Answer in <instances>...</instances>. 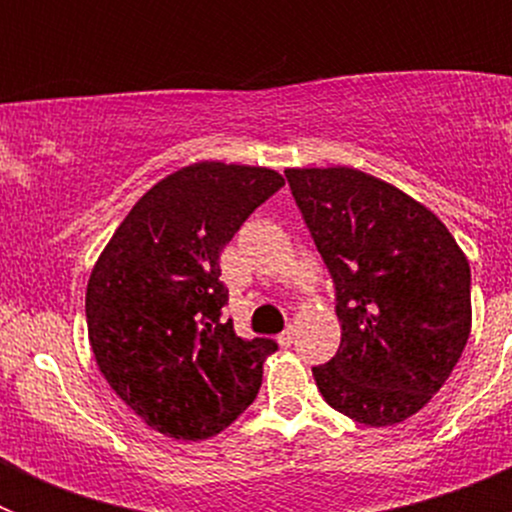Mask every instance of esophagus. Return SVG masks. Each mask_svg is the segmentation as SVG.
I'll list each match as a JSON object with an SVG mask.
<instances>
[{"label": "esophagus", "mask_w": 512, "mask_h": 512, "mask_svg": "<svg viewBox=\"0 0 512 512\" xmlns=\"http://www.w3.org/2000/svg\"><path fill=\"white\" fill-rule=\"evenodd\" d=\"M277 341H279V346H282V348L292 346V343H295V328H287V330H284V333L277 338Z\"/></svg>", "instance_id": "obj_1"}]
</instances>
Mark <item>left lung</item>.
I'll list each match as a JSON object with an SVG mask.
<instances>
[{
	"mask_svg": "<svg viewBox=\"0 0 512 512\" xmlns=\"http://www.w3.org/2000/svg\"><path fill=\"white\" fill-rule=\"evenodd\" d=\"M284 176L336 287L341 346L312 366L320 395L356 423H402L467 346V256L428 207L377 176L348 166Z\"/></svg>",
	"mask_w": 512,
	"mask_h": 512,
	"instance_id": "8db88e82",
	"label": "left lung"
}]
</instances>
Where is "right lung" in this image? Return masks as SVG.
Masks as SVG:
<instances>
[{
    "label": "right lung",
    "instance_id": "add662e5",
    "mask_svg": "<svg viewBox=\"0 0 512 512\" xmlns=\"http://www.w3.org/2000/svg\"><path fill=\"white\" fill-rule=\"evenodd\" d=\"M284 179L202 161L148 189L94 264L87 328L99 372L153 431L205 441L256 400L271 338L223 320L220 251Z\"/></svg>",
    "mask_w": 512,
    "mask_h": 512
}]
</instances>
